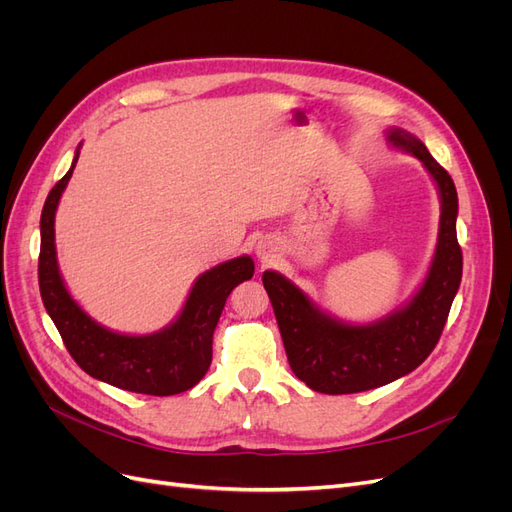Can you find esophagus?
<instances>
[{
    "label": "esophagus",
    "instance_id": "esophagus-1",
    "mask_svg": "<svg viewBox=\"0 0 512 512\" xmlns=\"http://www.w3.org/2000/svg\"><path fill=\"white\" fill-rule=\"evenodd\" d=\"M256 254H258V258H260L262 265H265V262H271V258H273V254H271L269 247H267V245H262V243H258V245H256Z\"/></svg>",
    "mask_w": 512,
    "mask_h": 512
}]
</instances>
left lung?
Returning a JSON list of instances; mask_svg holds the SVG:
<instances>
[{
	"label": "left lung",
	"instance_id": "1",
	"mask_svg": "<svg viewBox=\"0 0 512 512\" xmlns=\"http://www.w3.org/2000/svg\"><path fill=\"white\" fill-rule=\"evenodd\" d=\"M386 141L423 162L438 185V245L425 282L393 314L369 324L333 318L277 271L262 273L290 369L324 395L361 393L410 374L436 348L461 284L463 256L457 243V190L451 175L406 130L389 128Z\"/></svg>",
	"mask_w": 512,
	"mask_h": 512
}]
</instances>
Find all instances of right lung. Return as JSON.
<instances>
[{
	"instance_id": "obj_1",
	"label": "right lung",
	"mask_w": 512,
	"mask_h": 512,
	"mask_svg": "<svg viewBox=\"0 0 512 512\" xmlns=\"http://www.w3.org/2000/svg\"><path fill=\"white\" fill-rule=\"evenodd\" d=\"M76 160L79 149L68 173L46 196L40 218L38 282L46 312L72 359L91 378L143 395L166 397L188 391L207 374L213 354V331L218 327L228 294L241 282L252 280L254 260L239 256L198 275L181 314L162 331L123 335L102 327L70 297L57 265L55 211Z\"/></svg>"
}]
</instances>
